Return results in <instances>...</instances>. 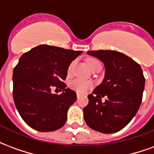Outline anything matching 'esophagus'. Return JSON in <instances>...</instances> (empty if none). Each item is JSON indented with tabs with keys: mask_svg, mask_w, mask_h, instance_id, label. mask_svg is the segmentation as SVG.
<instances>
[{
	"mask_svg": "<svg viewBox=\"0 0 154 154\" xmlns=\"http://www.w3.org/2000/svg\"><path fill=\"white\" fill-rule=\"evenodd\" d=\"M77 99H79L81 97V95L79 93H77Z\"/></svg>",
	"mask_w": 154,
	"mask_h": 154,
	"instance_id": "obj_1",
	"label": "esophagus"
}]
</instances>
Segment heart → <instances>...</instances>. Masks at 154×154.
<instances>
[{"label":"heart","instance_id":"b5f03b06","mask_svg":"<svg viewBox=\"0 0 154 154\" xmlns=\"http://www.w3.org/2000/svg\"><path fill=\"white\" fill-rule=\"evenodd\" d=\"M73 61L68 65V67H67V72L68 73L71 72V71H72V67H73ZM87 65H88V67H90L91 70H94V69H96L97 67H101V64H100V62L97 59H95V58L88 59L87 60ZM69 87H70L71 89H72V90L77 91L78 93H85L90 88H91L92 83L91 82H87V81H84L82 80V79H79V78H77V79H74V80L71 82L70 84H69Z\"/></svg>","mask_w":154,"mask_h":154}]
</instances>
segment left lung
Returning a JSON list of instances; mask_svg holds the SVG:
<instances>
[{"label": "left lung", "instance_id": "1", "mask_svg": "<svg viewBox=\"0 0 154 154\" xmlns=\"http://www.w3.org/2000/svg\"><path fill=\"white\" fill-rule=\"evenodd\" d=\"M104 63L102 83L88 96L84 119L91 129L104 134L118 132L134 117L141 105L145 78L139 63L114 50L88 51ZM106 97L105 103L101 98Z\"/></svg>", "mask_w": 154, "mask_h": 154}]
</instances>
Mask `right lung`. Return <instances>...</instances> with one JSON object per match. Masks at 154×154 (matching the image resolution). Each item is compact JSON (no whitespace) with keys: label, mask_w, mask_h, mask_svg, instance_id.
I'll return each mask as SVG.
<instances>
[{"label":"right lung","mask_w":154,"mask_h":154,"mask_svg":"<svg viewBox=\"0 0 154 154\" xmlns=\"http://www.w3.org/2000/svg\"><path fill=\"white\" fill-rule=\"evenodd\" d=\"M82 51L42 44L22 55L13 72V98L21 118L32 129L54 131L64 125L77 94L63 81L68 65ZM53 86L63 90L52 94Z\"/></svg>","instance_id":"right-lung-1"}]
</instances>
